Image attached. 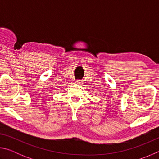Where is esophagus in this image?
<instances>
[{
	"mask_svg": "<svg viewBox=\"0 0 159 159\" xmlns=\"http://www.w3.org/2000/svg\"><path fill=\"white\" fill-rule=\"evenodd\" d=\"M80 83H80V80H76V81H75V84H76V85H80Z\"/></svg>",
	"mask_w": 159,
	"mask_h": 159,
	"instance_id": "34e87169",
	"label": "esophagus"
}]
</instances>
